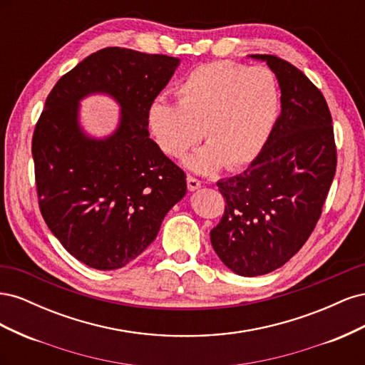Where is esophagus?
<instances>
[{"label":"esophagus","mask_w":365,"mask_h":365,"mask_svg":"<svg viewBox=\"0 0 365 365\" xmlns=\"http://www.w3.org/2000/svg\"><path fill=\"white\" fill-rule=\"evenodd\" d=\"M187 187H189V190L190 192H195V190H197L201 187V181L197 180V178H195V176H187Z\"/></svg>","instance_id":"34e87169"}]
</instances>
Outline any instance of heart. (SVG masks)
I'll list each match as a JSON object with an SVG mask.
<instances>
[{
	"label": "heart",
	"mask_w": 365,
	"mask_h": 365,
	"mask_svg": "<svg viewBox=\"0 0 365 365\" xmlns=\"http://www.w3.org/2000/svg\"><path fill=\"white\" fill-rule=\"evenodd\" d=\"M176 105L163 98L146 109V126L157 148L182 158L205 134L208 145L187 160L197 172L224 165L239 169L257 158L279 111V88L271 70L228 61L202 63L173 90Z\"/></svg>",
	"instance_id": "heart-1"
}]
</instances>
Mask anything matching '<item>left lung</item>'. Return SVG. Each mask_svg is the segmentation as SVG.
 <instances>
[{
	"label": "left lung",
	"mask_w": 365,
	"mask_h": 365,
	"mask_svg": "<svg viewBox=\"0 0 365 365\" xmlns=\"http://www.w3.org/2000/svg\"><path fill=\"white\" fill-rule=\"evenodd\" d=\"M251 58L267 62L277 77L282 113L250 168L217 182L225 212L210 231L219 259L244 277L277 269L300 251L336 170L332 115L322 91L288 61Z\"/></svg>",
	"instance_id": "8db88e82"
}]
</instances>
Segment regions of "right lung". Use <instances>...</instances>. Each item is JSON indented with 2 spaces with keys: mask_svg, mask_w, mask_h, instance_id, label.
Here are the masks:
<instances>
[{
  "mask_svg": "<svg viewBox=\"0 0 365 365\" xmlns=\"http://www.w3.org/2000/svg\"><path fill=\"white\" fill-rule=\"evenodd\" d=\"M180 59L108 47L85 58L50 91L33 132L38 202L51 233L90 268H123L157 237L181 201L185 173L149 138L146 109ZM105 92L122 108L103 140L78 126V102Z\"/></svg>",
  "mask_w": 365,
  "mask_h": 365,
  "instance_id": "add662e5",
  "label": "right lung"
}]
</instances>
